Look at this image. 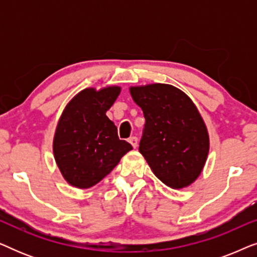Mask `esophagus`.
I'll use <instances>...</instances> for the list:
<instances>
[{"label": "esophagus", "instance_id": "34e87169", "mask_svg": "<svg viewBox=\"0 0 257 257\" xmlns=\"http://www.w3.org/2000/svg\"><path fill=\"white\" fill-rule=\"evenodd\" d=\"M128 143L136 149L137 145H138V138H137V137H131V138L128 139Z\"/></svg>", "mask_w": 257, "mask_h": 257}]
</instances>
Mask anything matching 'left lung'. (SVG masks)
Here are the masks:
<instances>
[{
    "label": "left lung",
    "mask_w": 257,
    "mask_h": 257,
    "mask_svg": "<svg viewBox=\"0 0 257 257\" xmlns=\"http://www.w3.org/2000/svg\"><path fill=\"white\" fill-rule=\"evenodd\" d=\"M145 127L139 144L156 177L168 187H187L205 166L209 137L198 108L185 92L168 84L132 86Z\"/></svg>",
    "instance_id": "left-lung-1"
}]
</instances>
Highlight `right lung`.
Segmentation results:
<instances>
[{
    "label": "right lung",
    "instance_id": "right-lung-1",
    "mask_svg": "<svg viewBox=\"0 0 257 257\" xmlns=\"http://www.w3.org/2000/svg\"><path fill=\"white\" fill-rule=\"evenodd\" d=\"M120 93L119 86L99 91L89 87L76 94L59 118L54 137L56 164L73 187L90 188L117 166L132 150L118 138L106 111Z\"/></svg>",
    "mask_w": 257,
    "mask_h": 257
}]
</instances>
